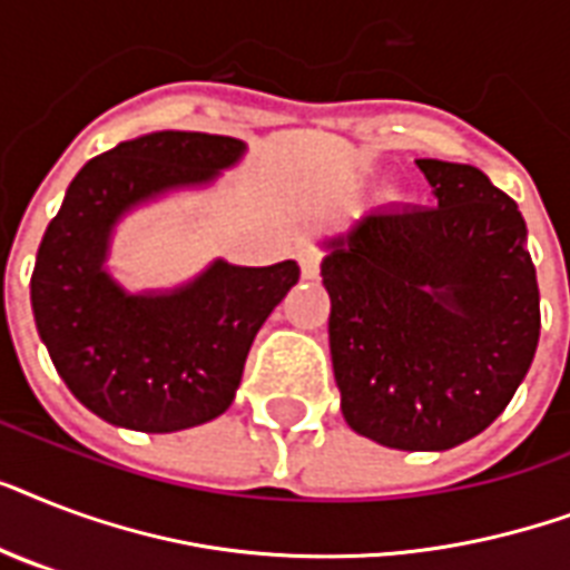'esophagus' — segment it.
<instances>
[{"mask_svg":"<svg viewBox=\"0 0 570 570\" xmlns=\"http://www.w3.org/2000/svg\"><path fill=\"white\" fill-rule=\"evenodd\" d=\"M298 263H302V275L307 277V281H316V277H320V263H322L320 250L304 248L302 254H298Z\"/></svg>","mask_w":570,"mask_h":570,"instance_id":"esophagus-1","label":"esophagus"}]
</instances>
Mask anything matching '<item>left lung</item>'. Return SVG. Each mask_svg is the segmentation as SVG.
<instances>
[{"label": "left lung", "mask_w": 570, "mask_h": 570, "mask_svg": "<svg viewBox=\"0 0 570 570\" xmlns=\"http://www.w3.org/2000/svg\"><path fill=\"white\" fill-rule=\"evenodd\" d=\"M438 206H375L325 242L346 423L390 450H452L512 402L539 346V281L512 197L416 159Z\"/></svg>", "instance_id": "1"}]
</instances>
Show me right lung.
Here are the masks:
<instances>
[{
	"mask_svg": "<svg viewBox=\"0 0 570 570\" xmlns=\"http://www.w3.org/2000/svg\"><path fill=\"white\" fill-rule=\"evenodd\" d=\"M245 145L206 132H150L94 156L40 239L31 311L58 375L88 411L132 432H180L230 407L248 348L298 284V263L215 259L171 293H127L102 268L115 224L132 206L204 186Z\"/></svg>",
	"mask_w": 570,
	"mask_h": 570,
	"instance_id": "right-lung-1",
	"label": "right lung"
}]
</instances>
